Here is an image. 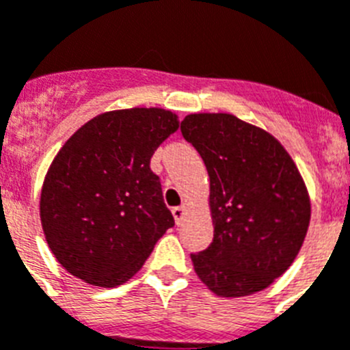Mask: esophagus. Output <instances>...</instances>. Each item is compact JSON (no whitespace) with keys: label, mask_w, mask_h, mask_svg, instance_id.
I'll use <instances>...</instances> for the list:
<instances>
[{"label":"esophagus","mask_w":350,"mask_h":350,"mask_svg":"<svg viewBox=\"0 0 350 350\" xmlns=\"http://www.w3.org/2000/svg\"><path fill=\"white\" fill-rule=\"evenodd\" d=\"M172 213H173V218H175V221H177V225H180L182 220H184V216H186V207L184 206L173 207Z\"/></svg>","instance_id":"1"}]
</instances>
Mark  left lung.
Wrapping results in <instances>:
<instances>
[{
	"instance_id": "left-lung-1",
	"label": "left lung",
	"mask_w": 350,
	"mask_h": 350,
	"mask_svg": "<svg viewBox=\"0 0 350 350\" xmlns=\"http://www.w3.org/2000/svg\"><path fill=\"white\" fill-rule=\"evenodd\" d=\"M180 132L209 173L213 243L191 254L218 297L252 295L290 268L310 227L311 204L293 159L267 130L232 114H189Z\"/></svg>"
}]
</instances>
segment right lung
<instances>
[{
  "label": "right lung",
  "instance_id": "add662e5",
  "mask_svg": "<svg viewBox=\"0 0 350 350\" xmlns=\"http://www.w3.org/2000/svg\"><path fill=\"white\" fill-rule=\"evenodd\" d=\"M177 129V116L157 107L103 112L55 155L40 191V224L71 275L116 288L175 225L150 159Z\"/></svg>",
  "mask_w": 350,
  "mask_h": 350
}]
</instances>
